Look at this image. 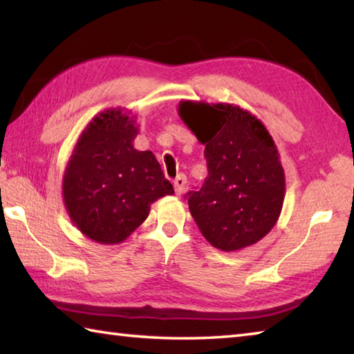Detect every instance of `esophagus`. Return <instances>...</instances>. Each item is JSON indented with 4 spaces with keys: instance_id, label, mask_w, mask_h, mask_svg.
I'll use <instances>...</instances> for the list:
<instances>
[{
    "instance_id": "1",
    "label": "esophagus",
    "mask_w": 354,
    "mask_h": 354,
    "mask_svg": "<svg viewBox=\"0 0 354 354\" xmlns=\"http://www.w3.org/2000/svg\"><path fill=\"white\" fill-rule=\"evenodd\" d=\"M173 185H175V192L178 195H181L183 192L185 190V185H187V178L184 175H179L175 178V181H173Z\"/></svg>"
}]
</instances>
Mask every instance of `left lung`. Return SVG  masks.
<instances>
[{
  "label": "left lung",
  "mask_w": 354,
  "mask_h": 354,
  "mask_svg": "<svg viewBox=\"0 0 354 354\" xmlns=\"http://www.w3.org/2000/svg\"><path fill=\"white\" fill-rule=\"evenodd\" d=\"M178 113L199 142L209 175L189 209L212 246L232 252L265 236L285 199V171L266 127L240 106L185 100Z\"/></svg>",
  "instance_id": "1"
}]
</instances>
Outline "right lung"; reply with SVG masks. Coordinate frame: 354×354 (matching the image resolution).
Returning <instances> with one entry per match:
<instances>
[{
    "mask_svg": "<svg viewBox=\"0 0 354 354\" xmlns=\"http://www.w3.org/2000/svg\"><path fill=\"white\" fill-rule=\"evenodd\" d=\"M134 115L120 108L100 113L77 140L63 176V199L77 229L102 244L128 239L158 198L173 195L151 151L134 149Z\"/></svg>",
    "mask_w": 354,
    "mask_h": 354,
    "instance_id": "1",
    "label": "right lung"
}]
</instances>
